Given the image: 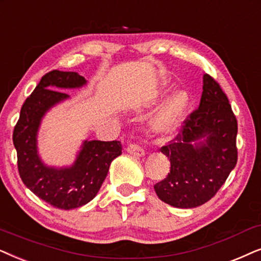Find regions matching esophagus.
<instances>
[{
    "label": "esophagus",
    "instance_id": "34e87169",
    "mask_svg": "<svg viewBox=\"0 0 261 261\" xmlns=\"http://www.w3.org/2000/svg\"><path fill=\"white\" fill-rule=\"evenodd\" d=\"M126 151L128 152V154L137 156V158H142V156L145 155L144 149L138 144H128L126 148Z\"/></svg>",
    "mask_w": 261,
    "mask_h": 261
}]
</instances>
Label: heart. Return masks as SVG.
Instances as JSON below:
<instances>
[{
	"label": "heart",
	"mask_w": 261,
	"mask_h": 261,
	"mask_svg": "<svg viewBox=\"0 0 261 261\" xmlns=\"http://www.w3.org/2000/svg\"><path fill=\"white\" fill-rule=\"evenodd\" d=\"M189 106V95L185 90H175L160 103L149 119V128L158 136H169L178 128Z\"/></svg>",
	"instance_id": "b5f03b06"
}]
</instances>
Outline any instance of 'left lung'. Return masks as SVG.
<instances>
[{
  "label": "left lung",
  "instance_id": "left-lung-1",
  "mask_svg": "<svg viewBox=\"0 0 261 261\" xmlns=\"http://www.w3.org/2000/svg\"><path fill=\"white\" fill-rule=\"evenodd\" d=\"M236 135L238 121L227 95L204 74L199 107L185 120L181 133L161 148L171 169L154 186L160 199L180 209L210 200L236 166Z\"/></svg>",
  "mask_w": 261,
  "mask_h": 261
}]
</instances>
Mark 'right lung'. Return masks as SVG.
Listing matches in <instances>:
<instances>
[{
  "label": "right lung",
  "instance_id": "right-lung-1",
  "mask_svg": "<svg viewBox=\"0 0 261 261\" xmlns=\"http://www.w3.org/2000/svg\"><path fill=\"white\" fill-rule=\"evenodd\" d=\"M87 80L75 71L52 70L41 77L23 102L14 127L13 143L22 182L40 199L62 210L86 205L98 194L111 162L121 154L118 141H83L70 166H48L38 151L41 120L52 107L70 96L57 89H77Z\"/></svg>",
  "mask_w": 261,
  "mask_h": 261
}]
</instances>
